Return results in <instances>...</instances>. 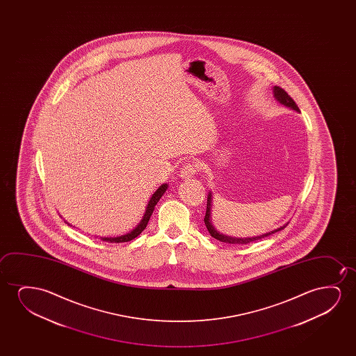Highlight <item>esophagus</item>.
<instances>
[{"label": "esophagus", "mask_w": 356, "mask_h": 356, "mask_svg": "<svg viewBox=\"0 0 356 356\" xmlns=\"http://www.w3.org/2000/svg\"><path fill=\"white\" fill-rule=\"evenodd\" d=\"M198 171V164H195V161L186 163L182 170H181V177L182 179H190L195 175V172Z\"/></svg>", "instance_id": "esophagus-1"}]
</instances>
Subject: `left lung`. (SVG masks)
<instances>
[{"instance_id": "1", "label": "left lung", "mask_w": 356, "mask_h": 356, "mask_svg": "<svg viewBox=\"0 0 356 356\" xmlns=\"http://www.w3.org/2000/svg\"><path fill=\"white\" fill-rule=\"evenodd\" d=\"M273 97L277 101L278 103H281L282 106L284 107L291 108L293 111H296V112H300L299 111V108H298L296 102L293 101L292 97L288 95L283 88H278V86H273ZM211 191H210L209 193H208V202H207V213H205L204 222L205 226H207V229L209 231L210 236L211 237H214V238L218 239L220 242H225V243L229 244H247L250 243V242H254V241H258V239L264 238V237H268L270 234H275V232H278V231H281V229H284L287 224L283 225L281 227H278V229H273V231H270V232H266V234H260V236H254V237H232V236H227V234H220L218 229H215L213 224H211Z\"/></svg>"}]
</instances>
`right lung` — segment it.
<instances>
[{"label":"right lung","mask_w":356,"mask_h":356,"mask_svg":"<svg viewBox=\"0 0 356 356\" xmlns=\"http://www.w3.org/2000/svg\"><path fill=\"white\" fill-rule=\"evenodd\" d=\"M168 190V184H163L156 188V192L152 195L151 200L147 204L146 210H145V214L142 216L141 221L136 225L135 229H131L130 232L127 234H122V236H117V237H101V239L109 242V243H122V242H129L131 239L136 238L138 234H141L143 229H146L148 221L151 219L152 214H153V210L156 208V203L159 202L163 195L165 193V191Z\"/></svg>","instance_id":"1"}]
</instances>
